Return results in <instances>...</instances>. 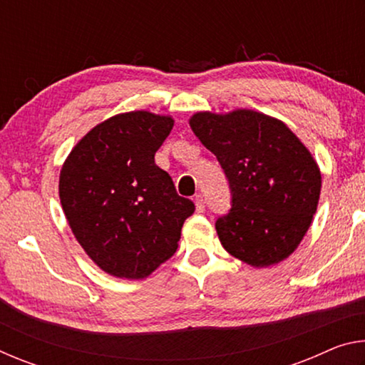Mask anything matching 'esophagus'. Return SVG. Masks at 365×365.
<instances>
[{
	"mask_svg": "<svg viewBox=\"0 0 365 365\" xmlns=\"http://www.w3.org/2000/svg\"><path fill=\"white\" fill-rule=\"evenodd\" d=\"M195 206H196V211L197 212H202L206 209V201L205 197H202V195H196L195 196Z\"/></svg>",
	"mask_w": 365,
	"mask_h": 365,
	"instance_id": "esophagus-1",
	"label": "esophagus"
}]
</instances>
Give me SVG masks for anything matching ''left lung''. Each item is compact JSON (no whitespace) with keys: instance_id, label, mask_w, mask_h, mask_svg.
I'll list each match as a JSON object with an SVG mask.
<instances>
[{"instance_id":"obj_1","label":"left lung","mask_w":365,"mask_h":365,"mask_svg":"<svg viewBox=\"0 0 365 365\" xmlns=\"http://www.w3.org/2000/svg\"><path fill=\"white\" fill-rule=\"evenodd\" d=\"M191 130L224 169L232 209L215 222L227 252L269 267L298 248L317 211L322 175L282 120L252 109L190 117Z\"/></svg>"}]
</instances>
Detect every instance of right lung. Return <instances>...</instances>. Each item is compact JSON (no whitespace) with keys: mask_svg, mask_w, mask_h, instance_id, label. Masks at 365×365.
<instances>
[{"mask_svg":"<svg viewBox=\"0 0 365 365\" xmlns=\"http://www.w3.org/2000/svg\"><path fill=\"white\" fill-rule=\"evenodd\" d=\"M172 127L170 115L150 110L113 115L72 148L61 169L59 200L73 237L117 279H146L174 256L195 212L154 163Z\"/></svg>","mask_w":365,"mask_h":365,"instance_id":"1","label":"right lung"}]
</instances>
